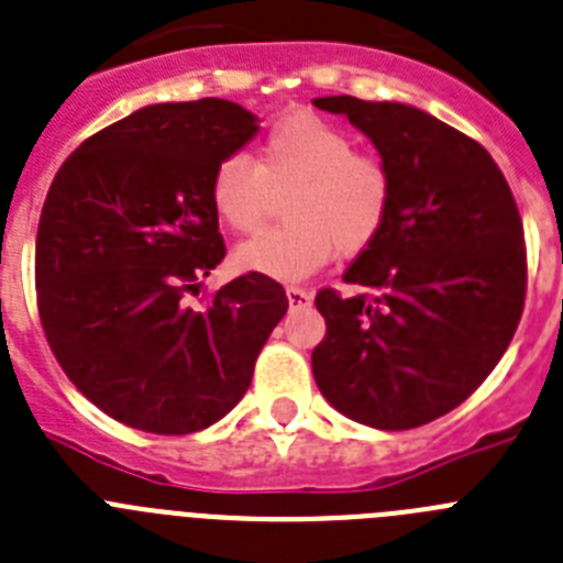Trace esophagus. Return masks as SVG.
Segmentation results:
<instances>
[{"label": "esophagus", "mask_w": 563, "mask_h": 563, "mask_svg": "<svg viewBox=\"0 0 563 563\" xmlns=\"http://www.w3.org/2000/svg\"><path fill=\"white\" fill-rule=\"evenodd\" d=\"M287 301H290V307H307L313 301V292L305 290V287H287Z\"/></svg>", "instance_id": "1"}]
</instances>
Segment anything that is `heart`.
I'll list each match as a JSON object with an SVG mask.
<instances>
[{
  "label": "heart",
  "instance_id": "heart-1",
  "mask_svg": "<svg viewBox=\"0 0 563 563\" xmlns=\"http://www.w3.org/2000/svg\"><path fill=\"white\" fill-rule=\"evenodd\" d=\"M292 187L282 228L239 244L233 264L278 282L316 273L335 253L355 256L382 235L393 208V173L373 153L355 151L339 124L290 113L264 136L256 162L230 153L210 176V208L224 228L253 233L271 210L273 190Z\"/></svg>",
  "mask_w": 563,
  "mask_h": 563
}]
</instances>
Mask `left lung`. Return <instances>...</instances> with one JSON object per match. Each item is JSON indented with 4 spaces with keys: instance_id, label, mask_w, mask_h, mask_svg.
Masks as SVG:
<instances>
[{
    "instance_id": "left-lung-1",
    "label": "left lung",
    "mask_w": 563,
    "mask_h": 563,
    "mask_svg": "<svg viewBox=\"0 0 563 563\" xmlns=\"http://www.w3.org/2000/svg\"><path fill=\"white\" fill-rule=\"evenodd\" d=\"M344 113L393 173L382 235L358 253L341 296L316 307L321 396L347 419L410 430L467 401L510 347L527 296L523 224L504 173L475 139L419 108L313 99Z\"/></svg>"
}]
</instances>
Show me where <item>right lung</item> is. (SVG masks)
<instances>
[{
	"instance_id": "obj_1",
	"label": "right lung",
	"mask_w": 563,
	"mask_h": 563,
	"mask_svg": "<svg viewBox=\"0 0 563 563\" xmlns=\"http://www.w3.org/2000/svg\"><path fill=\"white\" fill-rule=\"evenodd\" d=\"M228 99L147 104L85 139L53 176L36 233V305L53 355L110 419L187 435L247 393L285 287L233 278L194 305L224 258L210 176L256 136Z\"/></svg>"
}]
</instances>
